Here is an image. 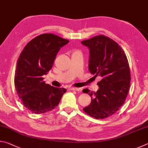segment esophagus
<instances>
[{
	"mask_svg": "<svg viewBox=\"0 0 148 148\" xmlns=\"http://www.w3.org/2000/svg\"><path fill=\"white\" fill-rule=\"evenodd\" d=\"M69 89L70 91H79V88H77V87H69Z\"/></svg>",
	"mask_w": 148,
	"mask_h": 148,
	"instance_id": "34e87169",
	"label": "esophagus"
}]
</instances>
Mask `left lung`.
<instances>
[{"mask_svg": "<svg viewBox=\"0 0 148 148\" xmlns=\"http://www.w3.org/2000/svg\"><path fill=\"white\" fill-rule=\"evenodd\" d=\"M89 49V70L95 77L101 76L97 92L88 89L91 102L83 109L87 114L96 119L111 116L124 104L131 84L129 64L125 51L113 40L99 35L82 42Z\"/></svg>", "mask_w": 148, "mask_h": 148, "instance_id": "8db88e82", "label": "left lung"}]
</instances>
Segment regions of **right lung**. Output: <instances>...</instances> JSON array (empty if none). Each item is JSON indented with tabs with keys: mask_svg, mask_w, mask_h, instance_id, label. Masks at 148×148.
Segmentation results:
<instances>
[{
	"mask_svg": "<svg viewBox=\"0 0 148 148\" xmlns=\"http://www.w3.org/2000/svg\"><path fill=\"white\" fill-rule=\"evenodd\" d=\"M69 42L53 34H42L28 42L17 60L14 84L18 97L32 113H46L58 106L66 90L46 84L42 76L53 66L61 47Z\"/></svg>",
	"mask_w": 148,
	"mask_h": 148,
	"instance_id": "1",
	"label": "right lung"
}]
</instances>
